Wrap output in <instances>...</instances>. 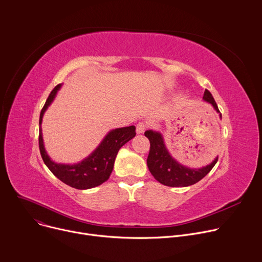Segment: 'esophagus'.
<instances>
[{"instance_id": "34e87169", "label": "esophagus", "mask_w": 262, "mask_h": 262, "mask_svg": "<svg viewBox=\"0 0 262 262\" xmlns=\"http://www.w3.org/2000/svg\"><path fill=\"white\" fill-rule=\"evenodd\" d=\"M146 124L144 122H139L137 125H136V132L137 134H142L144 133L145 129H146Z\"/></svg>"}]
</instances>
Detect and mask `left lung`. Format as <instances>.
<instances>
[{
  "instance_id": "obj_1",
  "label": "left lung",
  "mask_w": 262,
  "mask_h": 262,
  "mask_svg": "<svg viewBox=\"0 0 262 262\" xmlns=\"http://www.w3.org/2000/svg\"><path fill=\"white\" fill-rule=\"evenodd\" d=\"M203 99L210 103L217 113H221L217 104L214 100L212 94L206 90ZM222 118V114H220ZM149 142L150 148L147 158V166L150 173L161 184L169 187H187L193 185L205 178L216 164L219 157L214 159L205 167L193 169L177 162L168 152L165 146L163 137L160 133L154 130H146L144 134Z\"/></svg>"
}]
</instances>
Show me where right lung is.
<instances>
[{"label": "right lung", "mask_w": 262, "mask_h": 262, "mask_svg": "<svg viewBox=\"0 0 262 262\" xmlns=\"http://www.w3.org/2000/svg\"><path fill=\"white\" fill-rule=\"evenodd\" d=\"M60 86L61 84H57L51 91L48 99H47L40 112L38 136L39 151L47 167L61 182L75 189L80 190L94 188L108 180L113 171L115 159L119 149L136 136V127L132 125L111 130L102 140L99 146L86 159L78 164L66 165L54 163L53 161H51V159L45 150L40 124L42 121L43 113L54 100L56 93L60 89Z\"/></svg>", "instance_id": "right-lung-1"}]
</instances>
